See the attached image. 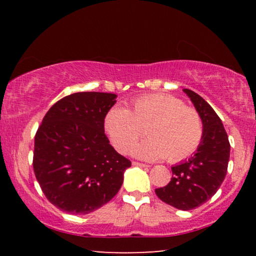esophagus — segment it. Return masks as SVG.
<instances>
[{"instance_id":"obj_1","label":"esophagus","mask_w":256,"mask_h":256,"mask_svg":"<svg viewBox=\"0 0 256 256\" xmlns=\"http://www.w3.org/2000/svg\"><path fill=\"white\" fill-rule=\"evenodd\" d=\"M132 166H141V168H149V166H146V164H143V163H140V162H132Z\"/></svg>"}]
</instances>
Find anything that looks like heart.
<instances>
[{
	"label": "heart",
	"instance_id": "1",
	"mask_svg": "<svg viewBox=\"0 0 256 256\" xmlns=\"http://www.w3.org/2000/svg\"><path fill=\"white\" fill-rule=\"evenodd\" d=\"M146 128L148 138L134 144ZM104 129L118 152H128L146 160L166 158L176 163L196 152L202 138V121L194 108L178 98L155 93L140 96L132 107L116 106L104 118Z\"/></svg>",
	"mask_w": 256,
	"mask_h": 256
}]
</instances>
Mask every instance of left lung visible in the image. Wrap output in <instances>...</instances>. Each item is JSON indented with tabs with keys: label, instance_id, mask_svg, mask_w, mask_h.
Segmentation results:
<instances>
[{
	"label": "left lung",
	"instance_id": "obj_1",
	"mask_svg": "<svg viewBox=\"0 0 256 256\" xmlns=\"http://www.w3.org/2000/svg\"><path fill=\"white\" fill-rule=\"evenodd\" d=\"M202 121V138L197 152L171 166L169 184L156 188L160 200L183 211L208 202L225 180L230 160V142L214 110L194 90L184 88Z\"/></svg>",
	"mask_w": 256,
	"mask_h": 256
}]
</instances>
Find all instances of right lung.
Instances as JSON below:
<instances>
[{
	"label": "right lung",
	"instance_id": "obj_1",
	"mask_svg": "<svg viewBox=\"0 0 256 256\" xmlns=\"http://www.w3.org/2000/svg\"><path fill=\"white\" fill-rule=\"evenodd\" d=\"M116 94L79 92L52 106L34 136V171L51 204L88 214L120 190L132 162L104 135V118Z\"/></svg>",
	"mask_w": 256,
	"mask_h": 256
}]
</instances>
